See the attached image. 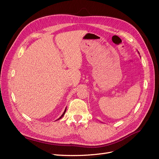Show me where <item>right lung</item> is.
I'll use <instances>...</instances> for the list:
<instances>
[{"label": "right lung", "instance_id": "1", "mask_svg": "<svg viewBox=\"0 0 159 159\" xmlns=\"http://www.w3.org/2000/svg\"><path fill=\"white\" fill-rule=\"evenodd\" d=\"M66 109H65V111H64V113H63V114H62V115H61V117H60V118H59V119H58V120H59V119H61V118H62V117H63V116H64V114H65V113H66Z\"/></svg>", "mask_w": 159, "mask_h": 159}]
</instances>
